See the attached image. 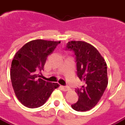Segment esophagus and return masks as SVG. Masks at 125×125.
Segmentation results:
<instances>
[{"label": "esophagus", "mask_w": 125, "mask_h": 125, "mask_svg": "<svg viewBox=\"0 0 125 125\" xmlns=\"http://www.w3.org/2000/svg\"><path fill=\"white\" fill-rule=\"evenodd\" d=\"M61 88H62L63 91H65V92L69 91V89H70L69 86H61Z\"/></svg>", "instance_id": "1"}]
</instances>
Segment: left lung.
I'll return each mask as SVG.
<instances>
[{"label":"left lung","mask_w":125,"mask_h":125,"mask_svg":"<svg viewBox=\"0 0 125 125\" xmlns=\"http://www.w3.org/2000/svg\"><path fill=\"white\" fill-rule=\"evenodd\" d=\"M67 47L75 52L77 75L84 82L81 89L75 90L79 100L71 107L77 111H88L100 100L107 87V64L96 48L86 42L71 41Z\"/></svg>","instance_id":"obj_1"}]
</instances>
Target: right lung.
<instances>
[{
	"label": "right lung",
	"mask_w": 125,
	"mask_h": 125,
	"mask_svg": "<svg viewBox=\"0 0 125 125\" xmlns=\"http://www.w3.org/2000/svg\"><path fill=\"white\" fill-rule=\"evenodd\" d=\"M60 41L36 39L28 42L16 52L10 68V79L18 100L29 108L44 104L58 83L38 78L36 71L44 69L48 56Z\"/></svg>",
	"instance_id": "right-lung-1"
}]
</instances>
